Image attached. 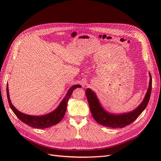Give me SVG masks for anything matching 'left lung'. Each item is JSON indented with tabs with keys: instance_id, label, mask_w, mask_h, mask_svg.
<instances>
[{
	"instance_id": "8db88e82",
	"label": "left lung",
	"mask_w": 161,
	"mask_h": 161,
	"mask_svg": "<svg viewBox=\"0 0 161 161\" xmlns=\"http://www.w3.org/2000/svg\"><path fill=\"white\" fill-rule=\"evenodd\" d=\"M149 84L146 95L142 103L133 111L125 114H113L107 112L100 104L98 99L91 89L86 90V94L91 109V114L95 121L103 126L111 128H123L136 120L146 108L151 96L152 88V78L149 73Z\"/></svg>"
}]
</instances>
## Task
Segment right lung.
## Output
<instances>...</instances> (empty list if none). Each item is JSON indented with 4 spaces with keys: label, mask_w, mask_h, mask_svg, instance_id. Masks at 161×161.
Segmentation results:
<instances>
[{
    "label": "right lung",
    "mask_w": 161,
    "mask_h": 161,
    "mask_svg": "<svg viewBox=\"0 0 161 161\" xmlns=\"http://www.w3.org/2000/svg\"><path fill=\"white\" fill-rule=\"evenodd\" d=\"M77 87H81V86L80 85L73 86L68 91L65 97L54 111L48 114L40 116L27 115L18 111L12 104L9 96V91H8V86L6 87V93L8 103H9V105L12 109L13 112L22 122L33 128L46 129L58 123L62 120L66 110L68 101H69L73 91Z\"/></svg>",
    "instance_id": "right-lung-1"
}]
</instances>
